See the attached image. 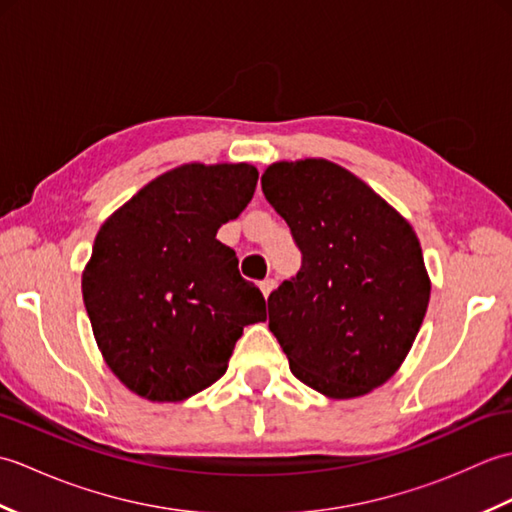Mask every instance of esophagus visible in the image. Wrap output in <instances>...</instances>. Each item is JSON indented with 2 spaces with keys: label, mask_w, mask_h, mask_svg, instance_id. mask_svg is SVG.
<instances>
[{
  "label": "esophagus",
  "mask_w": 512,
  "mask_h": 512,
  "mask_svg": "<svg viewBox=\"0 0 512 512\" xmlns=\"http://www.w3.org/2000/svg\"><path fill=\"white\" fill-rule=\"evenodd\" d=\"M273 288H275V279H270V277H266L264 281H259V290L264 292V297H268L270 292H273Z\"/></svg>",
  "instance_id": "obj_1"
}]
</instances>
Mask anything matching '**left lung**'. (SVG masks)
<instances>
[{
	"label": "left lung",
	"mask_w": 512,
	"mask_h": 512,
	"mask_svg": "<svg viewBox=\"0 0 512 512\" xmlns=\"http://www.w3.org/2000/svg\"><path fill=\"white\" fill-rule=\"evenodd\" d=\"M262 191L301 250L297 277L268 297V328L301 383L356 398L394 376L429 306L411 224L328 160L275 162Z\"/></svg>",
	"instance_id": "left-lung-1"
}]
</instances>
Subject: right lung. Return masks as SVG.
I'll return each mask as SVG.
<instances>
[{"mask_svg": "<svg viewBox=\"0 0 512 512\" xmlns=\"http://www.w3.org/2000/svg\"><path fill=\"white\" fill-rule=\"evenodd\" d=\"M246 165L162 173L107 220L83 273V301L112 372L134 394L178 402L213 385L264 295L239 275L217 228L253 200Z\"/></svg>", "mask_w": 512, "mask_h": 512, "instance_id": "obj_1", "label": "right lung"}]
</instances>
